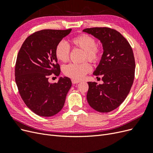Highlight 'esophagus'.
<instances>
[{
  "label": "esophagus",
  "mask_w": 153,
  "mask_h": 153,
  "mask_svg": "<svg viewBox=\"0 0 153 153\" xmlns=\"http://www.w3.org/2000/svg\"><path fill=\"white\" fill-rule=\"evenodd\" d=\"M71 82L73 84H78V83L80 82V80H75V79H72Z\"/></svg>",
  "instance_id": "1"
}]
</instances>
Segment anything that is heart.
<instances>
[{
  "label": "heart",
  "mask_w": 153,
  "mask_h": 153,
  "mask_svg": "<svg viewBox=\"0 0 153 153\" xmlns=\"http://www.w3.org/2000/svg\"><path fill=\"white\" fill-rule=\"evenodd\" d=\"M72 44L75 47L84 51V59H87L92 62H96L100 59V48L96 45V40L92 37L82 34L71 39ZM55 56L59 61L66 62L69 59L70 47L64 41L57 45L55 51ZM91 66L87 62L82 64H69L64 66L62 71L64 75L75 80H81L87 73L91 71Z\"/></svg>",
  "instance_id": "b5f03b06"
}]
</instances>
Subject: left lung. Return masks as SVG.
<instances>
[{
	"instance_id": "left-lung-1",
	"label": "left lung",
	"mask_w": 153,
	"mask_h": 153,
	"mask_svg": "<svg viewBox=\"0 0 153 153\" xmlns=\"http://www.w3.org/2000/svg\"><path fill=\"white\" fill-rule=\"evenodd\" d=\"M102 43L103 53L93 75H101L103 84L89 82L87 100L99 112L106 113L117 108L128 94L135 77V62L133 50L124 37L108 27L83 30Z\"/></svg>"
}]
</instances>
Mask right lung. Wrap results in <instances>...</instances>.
Listing matches in <instances>:
<instances>
[{"label": "right lung", "mask_w": 153, "mask_h": 153, "mask_svg": "<svg viewBox=\"0 0 153 153\" xmlns=\"http://www.w3.org/2000/svg\"><path fill=\"white\" fill-rule=\"evenodd\" d=\"M67 30H41L29 36L22 44L15 65V82L21 98L36 114L50 117L63 108L71 87L70 78L60 77L50 83L52 73H61L55 51L57 45L68 36Z\"/></svg>", "instance_id": "1"}]
</instances>
